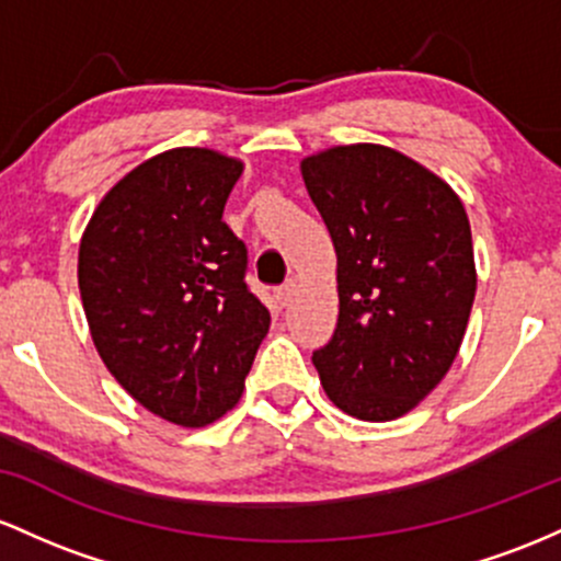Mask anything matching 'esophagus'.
<instances>
[{
  "mask_svg": "<svg viewBox=\"0 0 561 561\" xmlns=\"http://www.w3.org/2000/svg\"><path fill=\"white\" fill-rule=\"evenodd\" d=\"M294 297H297V283H294V280H288L286 286L278 288V301H280V307L291 305Z\"/></svg>",
  "mask_w": 561,
  "mask_h": 561,
  "instance_id": "1",
  "label": "esophagus"
}]
</instances>
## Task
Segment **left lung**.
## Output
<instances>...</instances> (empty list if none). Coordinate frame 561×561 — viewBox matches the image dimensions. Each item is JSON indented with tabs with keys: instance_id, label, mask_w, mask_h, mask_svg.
Here are the masks:
<instances>
[{
	"instance_id": "1",
	"label": "left lung",
	"mask_w": 561,
	"mask_h": 561,
	"mask_svg": "<svg viewBox=\"0 0 561 561\" xmlns=\"http://www.w3.org/2000/svg\"><path fill=\"white\" fill-rule=\"evenodd\" d=\"M299 169L336 251L339 323L312 355L320 383L352 419L405 416L450 370L474 305L463 201L376 142L333 145Z\"/></svg>"
}]
</instances>
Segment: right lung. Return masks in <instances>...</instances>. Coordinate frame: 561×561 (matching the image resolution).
<instances>
[{
	"label": "right lung",
	"instance_id": "right-lung-1",
	"mask_svg": "<svg viewBox=\"0 0 561 561\" xmlns=\"http://www.w3.org/2000/svg\"><path fill=\"white\" fill-rule=\"evenodd\" d=\"M243 161L172 148L105 193L79 243V291L100 360L145 411L196 430L243 394L270 312L222 222Z\"/></svg>",
	"mask_w": 561,
	"mask_h": 561
}]
</instances>
